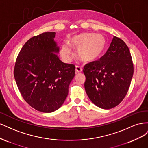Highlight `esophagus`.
Masks as SVG:
<instances>
[{
    "instance_id": "esophagus-1",
    "label": "esophagus",
    "mask_w": 148,
    "mask_h": 148,
    "mask_svg": "<svg viewBox=\"0 0 148 148\" xmlns=\"http://www.w3.org/2000/svg\"><path fill=\"white\" fill-rule=\"evenodd\" d=\"M82 72V69L81 66H75V73L76 74H78Z\"/></svg>"
}]
</instances>
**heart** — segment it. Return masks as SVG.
<instances>
[{
  "mask_svg": "<svg viewBox=\"0 0 148 148\" xmlns=\"http://www.w3.org/2000/svg\"><path fill=\"white\" fill-rule=\"evenodd\" d=\"M106 46V38L102 34L81 33L70 37L69 44H62L60 53L62 59L69 61L71 55V47L77 49V55L79 59L85 62H91L101 56Z\"/></svg>",
  "mask_w": 148,
  "mask_h": 148,
  "instance_id": "heart-1",
  "label": "heart"
}]
</instances>
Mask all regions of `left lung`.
<instances>
[{
    "label": "left lung",
    "instance_id": "8db88e82",
    "mask_svg": "<svg viewBox=\"0 0 148 148\" xmlns=\"http://www.w3.org/2000/svg\"><path fill=\"white\" fill-rule=\"evenodd\" d=\"M84 88L96 106L110 109L126 96L133 75L132 56L127 44L114 36L108 50L99 60L84 67Z\"/></svg>",
    "mask_w": 148,
    "mask_h": 148
}]
</instances>
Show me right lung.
Masks as SVG:
<instances>
[{"instance_id": "obj_1", "label": "right lung", "mask_w": 148, "mask_h": 148, "mask_svg": "<svg viewBox=\"0 0 148 148\" xmlns=\"http://www.w3.org/2000/svg\"><path fill=\"white\" fill-rule=\"evenodd\" d=\"M56 32L29 39L18 56L14 77L25 101L44 113L53 112L64 104L75 77V65L62 62Z\"/></svg>"}]
</instances>
